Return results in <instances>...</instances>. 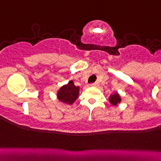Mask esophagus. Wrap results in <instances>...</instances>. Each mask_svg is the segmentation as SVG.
Listing matches in <instances>:
<instances>
[{"label":"esophagus","mask_w":161,"mask_h":161,"mask_svg":"<svg viewBox=\"0 0 161 161\" xmlns=\"http://www.w3.org/2000/svg\"><path fill=\"white\" fill-rule=\"evenodd\" d=\"M98 83H93L91 84V86H92V87H98Z\"/></svg>","instance_id":"obj_1"}]
</instances>
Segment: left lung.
Here are the masks:
<instances>
[{"instance_id":"1","label":"left lung","mask_w":161,"mask_h":161,"mask_svg":"<svg viewBox=\"0 0 161 161\" xmlns=\"http://www.w3.org/2000/svg\"><path fill=\"white\" fill-rule=\"evenodd\" d=\"M108 101H109V103H111L112 106H117L121 103L122 98H121V96L119 95V93H118L116 92L114 94H110L109 97H108Z\"/></svg>"}]
</instances>
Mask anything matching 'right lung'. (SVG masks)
I'll list each match as a JSON object with an SVG mask.
<instances>
[{"mask_svg":"<svg viewBox=\"0 0 161 161\" xmlns=\"http://www.w3.org/2000/svg\"><path fill=\"white\" fill-rule=\"evenodd\" d=\"M80 88L74 85L73 80L62 86L57 92V98L61 103L68 105H73L79 95Z\"/></svg>","mask_w":161,"mask_h":161,"instance_id":"right-lung-1","label":"right lung"}]
</instances>
